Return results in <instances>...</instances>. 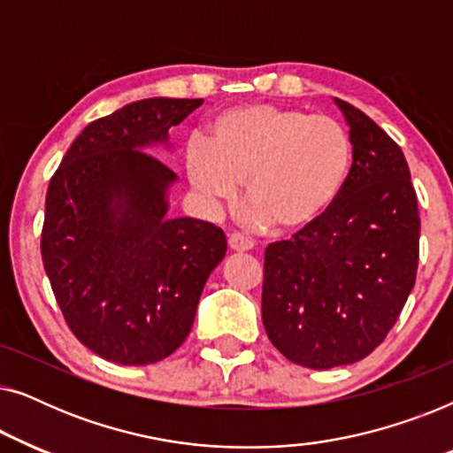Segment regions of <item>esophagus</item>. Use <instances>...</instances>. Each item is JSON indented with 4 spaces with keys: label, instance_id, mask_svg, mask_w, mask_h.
Listing matches in <instances>:
<instances>
[{
    "label": "esophagus",
    "instance_id": "esophagus-1",
    "mask_svg": "<svg viewBox=\"0 0 453 453\" xmlns=\"http://www.w3.org/2000/svg\"><path fill=\"white\" fill-rule=\"evenodd\" d=\"M228 247H231V251L245 253V251L253 250V243L251 241L241 237V234H231V237H228Z\"/></svg>",
    "mask_w": 453,
    "mask_h": 453
}]
</instances>
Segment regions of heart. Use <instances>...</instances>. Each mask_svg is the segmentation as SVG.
Returning <instances> with one entry per match:
<instances>
[{"label": "heart", "mask_w": 453, "mask_h": 453, "mask_svg": "<svg viewBox=\"0 0 453 453\" xmlns=\"http://www.w3.org/2000/svg\"><path fill=\"white\" fill-rule=\"evenodd\" d=\"M352 142L336 119L278 104L222 111L208 142L191 140L185 173L208 208L233 202L245 181L250 222L299 233L324 219L342 194Z\"/></svg>", "instance_id": "obj_1"}]
</instances>
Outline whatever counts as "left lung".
Masks as SVG:
<instances>
[{
  "mask_svg": "<svg viewBox=\"0 0 453 453\" xmlns=\"http://www.w3.org/2000/svg\"><path fill=\"white\" fill-rule=\"evenodd\" d=\"M350 127L352 166L336 203L264 257L270 342L309 369L357 363L383 342L411 295L420 219L400 146L363 111L334 98Z\"/></svg>",
  "mask_w": 453,
  "mask_h": 453,
  "instance_id": "1",
  "label": "left lung"
}]
</instances>
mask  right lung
<instances>
[{"label": "right lung", "instance_id": "right-lung-1", "mask_svg": "<svg viewBox=\"0 0 453 453\" xmlns=\"http://www.w3.org/2000/svg\"><path fill=\"white\" fill-rule=\"evenodd\" d=\"M203 98H144L88 123L47 189L41 256L80 342L150 365L189 336L210 272L226 253L212 222L171 219L177 175L146 148L169 144Z\"/></svg>", "mask_w": 453, "mask_h": 453}]
</instances>
